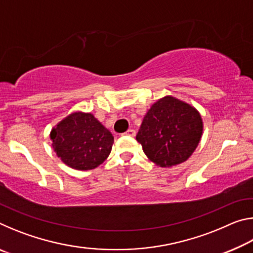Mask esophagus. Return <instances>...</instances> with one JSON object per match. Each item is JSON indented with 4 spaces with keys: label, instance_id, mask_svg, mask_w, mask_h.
I'll list each match as a JSON object with an SVG mask.
<instances>
[{
    "label": "esophagus",
    "instance_id": "esophagus-1",
    "mask_svg": "<svg viewBox=\"0 0 253 253\" xmlns=\"http://www.w3.org/2000/svg\"><path fill=\"white\" fill-rule=\"evenodd\" d=\"M125 135L130 136V137H134V136L136 135V130H135V129H128V130L125 132Z\"/></svg>",
    "mask_w": 253,
    "mask_h": 253
}]
</instances>
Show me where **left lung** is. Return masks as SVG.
<instances>
[{"label":"left lung","mask_w":253,"mask_h":253,"mask_svg":"<svg viewBox=\"0 0 253 253\" xmlns=\"http://www.w3.org/2000/svg\"><path fill=\"white\" fill-rule=\"evenodd\" d=\"M203 134L199 110L173 96L154 102L145 114L136 139L149 161L172 168L187 161Z\"/></svg>","instance_id":"obj_1"}]
</instances>
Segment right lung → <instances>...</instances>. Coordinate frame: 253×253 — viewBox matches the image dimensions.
<instances>
[{"mask_svg": "<svg viewBox=\"0 0 253 253\" xmlns=\"http://www.w3.org/2000/svg\"><path fill=\"white\" fill-rule=\"evenodd\" d=\"M51 145L67 166L93 169L109 156L114 136L91 113L74 111L50 131Z\"/></svg>", "mask_w": 253, "mask_h": 253, "instance_id": "obj_1", "label": "right lung"}]
</instances>
